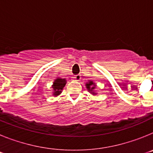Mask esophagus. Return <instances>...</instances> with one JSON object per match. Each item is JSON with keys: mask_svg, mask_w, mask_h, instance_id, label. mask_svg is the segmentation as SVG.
Here are the masks:
<instances>
[{"mask_svg": "<svg viewBox=\"0 0 153 153\" xmlns=\"http://www.w3.org/2000/svg\"><path fill=\"white\" fill-rule=\"evenodd\" d=\"M74 78H75V79L76 81H79L81 79V75L80 74H78V75L75 76H74Z\"/></svg>", "mask_w": 153, "mask_h": 153, "instance_id": "34e87169", "label": "esophagus"}]
</instances>
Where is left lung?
I'll list each match as a JSON object with an SVG mask.
<instances>
[{
  "label": "left lung",
  "mask_w": 153,
  "mask_h": 153,
  "mask_svg": "<svg viewBox=\"0 0 153 153\" xmlns=\"http://www.w3.org/2000/svg\"><path fill=\"white\" fill-rule=\"evenodd\" d=\"M86 89L88 90V91L90 92V93H92L93 95H96V94H97V93H95V91H94V89H95L96 87V84L93 83V81L90 80L89 82H87V83H86Z\"/></svg>",
  "instance_id": "8db88e82"
}]
</instances>
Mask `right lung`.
I'll return each mask as SVG.
<instances>
[{
  "label": "right lung",
  "mask_w": 153,
  "mask_h": 153,
  "mask_svg": "<svg viewBox=\"0 0 153 153\" xmlns=\"http://www.w3.org/2000/svg\"><path fill=\"white\" fill-rule=\"evenodd\" d=\"M67 83V80L66 79H61L60 77H57L54 80L53 83V95L54 97L60 95V93H62V90L63 89V87L65 86Z\"/></svg>",
  "instance_id": "add662e5"
}]
</instances>
